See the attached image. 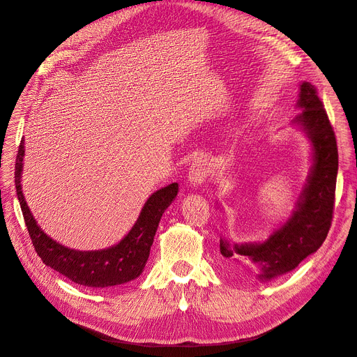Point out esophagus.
<instances>
[{
	"label": "esophagus",
	"instance_id": "obj_1",
	"mask_svg": "<svg viewBox=\"0 0 357 357\" xmlns=\"http://www.w3.org/2000/svg\"><path fill=\"white\" fill-rule=\"evenodd\" d=\"M208 173H210V167H208L207 158L204 155L196 157L195 162L191 164L190 172H188V184L195 188L200 187L207 180Z\"/></svg>",
	"mask_w": 357,
	"mask_h": 357
}]
</instances>
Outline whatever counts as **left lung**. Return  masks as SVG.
Segmentation results:
<instances>
[{"label": "left lung", "mask_w": 357, "mask_h": 357, "mask_svg": "<svg viewBox=\"0 0 357 357\" xmlns=\"http://www.w3.org/2000/svg\"><path fill=\"white\" fill-rule=\"evenodd\" d=\"M298 113L291 124L303 131L312 146V167L306 184L287 220L266 240L233 243L220 237V253L229 267L255 270L260 282H270L294 270L307 256L316 253L332 225L339 154L335 131L314 86L300 84ZM258 273H255V268Z\"/></svg>", "instance_id": "8db88e82"}]
</instances>
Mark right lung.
<instances>
[{
  "instance_id": "obj_1",
  "label": "right lung",
  "mask_w": 357,
  "mask_h": 357,
  "mask_svg": "<svg viewBox=\"0 0 357 357\" xmlns=\"http://www.w3.org/2000/svg\"><path fill=\"white\" fill-rule=\"evenodd\" d=\"M24 154V140H21L15 160V188L25 226L43 263L77 284L96 289L123 284L139 278L149 260L160 218L177 197L178 184L172 183L153 193L120 243L102 250H74L47 236L30 211L21 185Z\"/></svg>"
}]
</instances>
